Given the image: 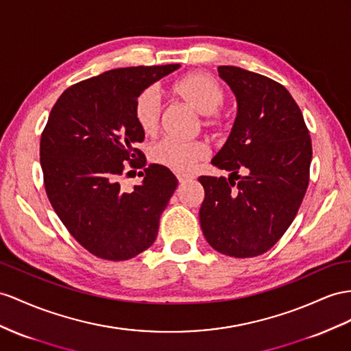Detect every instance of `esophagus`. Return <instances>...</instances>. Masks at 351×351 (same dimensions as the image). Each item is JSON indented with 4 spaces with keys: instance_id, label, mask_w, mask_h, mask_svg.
<instances>
[{
    "instance_id": "34e87169",
    "label": "esophagus",
    "mask_w": 351,
    "mask_h": 351,
    "mask_svg": "<svg viewBox=\"0 0 351 351\" xmlns=\"http://www.w3.org/2000/svg\"><path fill=\"white\" fill-rule=\"evenodd\" d=\"M178 176V181L179 182H186V181H191V179H193V176H190V175H184V173H178L176 175Z\"/></svg>"
}]
</instances>
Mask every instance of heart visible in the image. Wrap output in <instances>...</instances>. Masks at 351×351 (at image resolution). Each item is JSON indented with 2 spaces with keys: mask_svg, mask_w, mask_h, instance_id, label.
<instances>
[{
  "mask_svg": "<svg viewBox=\"0 0 351 351\" xmlns=\"http://www.w3.org/2000/svg\"><path fill=\"white\" fill-rule=\"evenodd\" d=\"M173 95L202 114L204 128L217 129L222 123L219 108L226 102V90L213 77L194 73L179 80L172 87ZM133 115L139 129L145 134H154L160 125L161 101L156 88H145L134 99ZM208 154L204 143L199 141H178L165 138L149 149L152 163L175 172H190Z\"/></svg>",
  "mask_w": 351,
  "mask_h": 351,
  "instance_id": "b5f03b06",
  "label": "heart"
}]
</instances>
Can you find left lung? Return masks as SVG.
<instances>
[{
	"label": "left lung",
	"mask_w": 351,
	"mask_h": 351,
	"mask_svg": "<svg viewBox=\"0 0 351 351\" xmlns=\"http://www.w3.org/2000/svg\"><path fill=\"white\" fill-rule=\"evenodd\" d=\"M218 74L236 95L237 117L212 165L231 175L199 178L200 226L215 250L252 258L271 249L298 213L310 181L311 139L280 83L237 66H218Z\"/></svg>",
	"instance_id": "1"
}]
</instances>
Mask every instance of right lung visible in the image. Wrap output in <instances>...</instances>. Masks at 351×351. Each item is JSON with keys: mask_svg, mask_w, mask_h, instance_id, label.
<instances>
[{"mask_svg": "<svg viewBox=\"0 0 351 351\" xmlns=\"http://www.w3.org/2000/svg\"><path fill=\"white\" fill-rule=\"evenodd\" d=\"M179 66L106 71L68 87L51 108L40 142L44 186L71 236L97 258L125 261L156 241L176 176L149 165L132 191L121 188L119 178L145 166L134 99Z\"/></svg>", "mask_w": 351, "mask_h": 351, "instance_id": "right-lung-1", "label": "right lung"}]
</instances>
